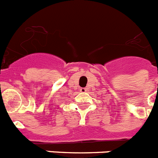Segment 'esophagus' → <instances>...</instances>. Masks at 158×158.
Returning a JSON list of instances; mask_svg holds the SVG:
<instances>
[{
	"label": "esophagus",
	"mask_w": 158,
	"mask_h": 158,
	"mask_svg": "<svg viewBox=\"0 0 158 158\" xmlns=\"http://www.w3.org/2000/svg\"><path fill=\"white\" fill-rule=\"evenodd\" d=\"M80 91L82 92V93H84V92L86 91V88H81Z\"/></svg>",
	"instance_id": "obj_1"
}]
</instances>
